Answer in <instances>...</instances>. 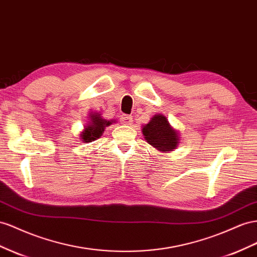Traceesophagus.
<instances>
[{"instance_id": "obj_1", "label": "esophagus", "mask_w": 257, "mask_h": 257, "mask_svg": "<svg viewBox=\"0 0 257 257\" xmlns=\"http://www.w3.org/2000/svg\"><path fill=\"white\" fill-rule=\"evenodd\" d=\"M122 123L123 124H126V125H131V124L133 123V116L127 115V114L123 115L122 116Z\"/></svg>"}]
</instances>
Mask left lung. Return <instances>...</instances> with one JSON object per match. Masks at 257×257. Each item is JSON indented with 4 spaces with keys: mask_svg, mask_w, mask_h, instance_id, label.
I'll return each mask as SVG.
<instances>
[{
    "mask_svg": "<svg viewBox=\"0 0 257 257\" xmlns=\"http://www.w3.org/2000/svg\"><path fill=\"white\" fill-rule=\"evenodd\" d=\"M143 134L149 145L162 152L173 151L179 144V133L163 114L152 116L150 122L143 126Z\"/></svg>",
    "mask_w": 257,
    "mask_h": 257,
    "instance_id": "obj_1",
    "label": "left lung"
}]
</instances>
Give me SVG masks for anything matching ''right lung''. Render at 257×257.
Masks as SVG:
<instances>
[{
  "instance_id": "obj_1",
  "label": "right lung",
  "mask_w": 257,
  "mask_h": 257,
  "mask_svg": "<svg viewBox=\"0 0 257 257\" xmlns=\"http://www.w3.org/2000/svg\"><path fill=\"white\" fill-rule=\"evenodd\" d=\"M89 123L86 126H84V130L81 133V140L83 143H92L96 141L97 138H99L102 135V132L105 131V127L109 126L110 124H112L113 120H106L102 119L100 113H91L89 114Z\"/></svg>"
}]
</instances>
